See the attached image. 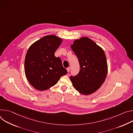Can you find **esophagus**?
<instances>
[{
  "mask_svg": "<svg viewBox=\"0 0 133 133\" xmlns=\"http://www.w3.org/2000/svg\"><path fill=\"white\" fill-rule=\"evenodd\" d=\"M66 70H67V71L68 72H69L70 71V68H66Z\"/></svg>",
  "mask_w": 133,
  "mask_h": 133,
  "instance_id": "34e87169",
  "label": "esophagus"
}]
</instances>
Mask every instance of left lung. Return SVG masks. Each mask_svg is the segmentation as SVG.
I'll return each mask as SVG.
<instances>
[{
	"label": "left lung",
	"instance_id": "left-lung-1",
	"mask_svg": "<svg viewBox=\"0 0 133 133\" xmlns=\"http://www.w3.org/2000/svg\"><path fill=\"white\" fill-rule=\"evenodd\" d=\"M79 60L80 71L70 79L80 93L88 95L97 91L104 82L108 71L105 52L87 37L76 40L71 46Z\"/></svg>",
	"mask_w": 133,
	"mask_h": 133
}]
</instances>
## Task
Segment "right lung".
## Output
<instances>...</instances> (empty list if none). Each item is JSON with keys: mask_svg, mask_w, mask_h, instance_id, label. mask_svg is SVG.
Here are the masks:
<instances>
[{"mask_svg": "<svg viewBox=\"0 0 133 133\" xmlns=\"http://www.w3.org/2000/svg\"><path fill=\"white\" fill-rule=\"evenodd\" d=\"M62 42L61 38L55 35H47L28 49L25 60V73L27 79L35 89L47 90L68 73L61 58L54 55Z\"/></svg>", "mask_w": 133, "mask_h": 133, "instance_id": "right-lung-1", "label": "right lung"}]
</instances>
